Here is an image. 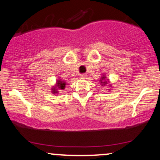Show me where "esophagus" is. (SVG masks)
<instances>
[{
    "instance_id": "34e87169",
    "label": "esophagus",
    "mask_w": 160,
    "mask_h": 160,
    "mask_svg": "<svg viewBox=\"0 0 160 160\" xmlns=\"http://www.w3.org/2000/svg\"><path fill=\"white\" fill-rule=\"evenodd\" d=\"M86 78V74H80V78H81V79H85Z\"/></svg>"
}]
</instances>
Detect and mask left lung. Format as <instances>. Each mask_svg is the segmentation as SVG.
<instances>
[{
  "instance_id": "obj_1",
  "label": "left lung",
  "mask_w": 160,
  "mask_h": 160,
  "mask_svg": "<svg viewBox=\"0 0 160 160\" xmlns=\"http://www.w3.org/2000/svg\"><path fill=\"white\" fill-rule=\"evenodd\" d=\"M99 82H100L101 85L102 86H108V87H110L111 88L112 87V84L111 83V82H110V80L108 79L107 77H106L105 74H102V76H101V78L100 80H99ZM108 90H111V89H108Z\"/></svg>"
}]
</instances>
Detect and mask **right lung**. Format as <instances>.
Segmentation results:
<instances>
[{"label":"right lung","mask_w":160,"mask_h":160,"mask_svg":"<svg viewBox=\"0 0 160 160\" xmlns=\"http://www.w3.org/2000/svg\"><path fill=\"white\" fill-rule=\"evenodd\" d=\"M68 85V83L65 80H62V79L58 78L56 80V83L55 86H53L51 89V92L53 95H57L62 90H64L65 89V86Z\"/></svg>","instance_id":"1"}]
</instances>
